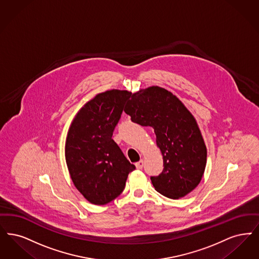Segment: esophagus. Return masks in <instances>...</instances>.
Segmentation results:
<instances>
[{"instance_id":"obj_1","label":"esophagus","mask_w":259,"mask_h":259,"mask_svg":"<svg viewBox=\"0 0 259 259\" xmlns=\"http://www.w3.org/2000/svg\"><path fill=\"white\" fill-rule=\"evenodd\" d=\"M144 165H145V162H144V160H141V161H139V162H137V163L135 164V166H136V167H137L138 169H141V168H143Z\"/></svg>"}]
</instances>
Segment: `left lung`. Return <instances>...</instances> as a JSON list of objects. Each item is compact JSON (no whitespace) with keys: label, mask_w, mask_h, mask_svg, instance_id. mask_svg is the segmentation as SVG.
Returning a JSON list of instances; mask_svg holds the SVG:
<instances>
[{"label":"left lung","mask_w":259,"mask_h":259,"mask_svg":"<svg viewBox=\"0 0 259 259\" xmlns=\"http://www.w3.org/2000/svg\"><path fill=\"white\" fill-rule=\"evenodd\" d=\"M125 113L131 120L154 129L164 168L151 176L156 191L172 199L185 197L199 184L207 149L197 120L175 94L152 85L133 93Z\"/></svg>","instance_id":"left-lung-1"}]
</instances>
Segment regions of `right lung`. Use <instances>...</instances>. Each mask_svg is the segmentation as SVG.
Returning <instances> with one entry per match:
<instances>
[{
  "label": "right lung",
  "mask_w": 259,
  "mask_h": 259,
  "mask_svg": "<svg viewBox=\"0 0 259 259\" xmlns=\"http://www.w3.org/2000/svg\"><path fill=\"white\" fill-rule=\"evenodd\" d=\"M131 97L128 91L98 93L73 118L65 140V161L73 184L95 205L118 197L135 167L112 139Z\"/></svg>",
  "instance_id": "right-lung-1"
}]
</instances>
